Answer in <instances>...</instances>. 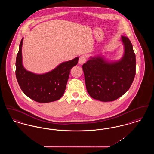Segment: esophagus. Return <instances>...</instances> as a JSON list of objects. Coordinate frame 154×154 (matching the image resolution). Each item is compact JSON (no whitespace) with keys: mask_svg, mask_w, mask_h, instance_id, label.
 <instances>
[{"mask_svg":"<svg viewBox=\"0 0 154 154\" xmlns=\"http://www.w3.org/2000/svg\"><path fill=\"white\" fill-rule=\"evenodd\" d=\"M87 60V57L85 55H81L80 57V58L79 60V63L80 65H83L84 63H85Z\"/></svg>","mask_w":154,"mask_h":154,"instance_id":"esophagus-1","label":"esophagus"}]
</instances>
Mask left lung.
I'll return each mask as SVG.
<instances>
[{"label": "left lung", "instance_id": "left-lung-1", "mask_svg": "<svg viewBox=\"0 0 154 154\" xmlns=\"http://www.w3.org/2000/svg\"><path fill=\"white\" fill-rule=\"evenodd\" d=\"M125 46L122 59L108 63L101 58H91L82 65L86 87L92 98L111 102L130 88L136 74V55L131 42L122 36Z\"/></svg>", "mask_w": 154, "mask_h": 154}]
</instances>
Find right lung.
Returning a JSON list of instances; mask_svg holds the SVG:
<instances>
[{
    "instance_id": "obj_1",
    "label": "right lung",
    "mask_w": 154,
    "mask_h": 154,
    "mask_svg": "<svg viewBox=\"0 0 154 154\" xmlns=\"http://www.w3.org/2000/svg\"><path fill=\"white\" fill-rule=\"evenodd\" d=\"M22 38L15 62V75L22 92L31 99L39 103H49L59 100L66 89L70 72L79 60L77 57L63 62L51 72L36 74L26 71L22 64Z\"/></svg>"
}]
</instances>
